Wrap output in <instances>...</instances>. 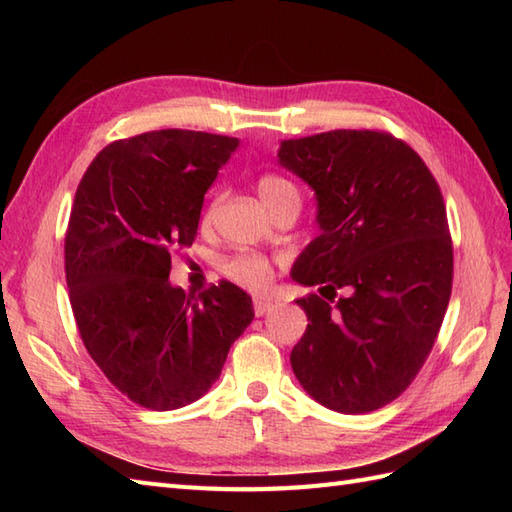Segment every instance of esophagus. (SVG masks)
I'll return each mask as SVG.
<instances>
[{
  "label": "esophagus",
  "instance_id": "obj_1",
  "mask_svg": "<svg viewBox=\"0 0 512 512\" xmlns=\"http://www.w3.org/2000/svg\"><path fill=\"white\" fill-rule=\"evenodd\" d=\"M273 308H277V301H273V299L259 297V299L253 301V310H255L257 317H264V314H268Z\"/></svg>",
  "mask_w": 512,
  "mask_h": 512
}]
</instances>
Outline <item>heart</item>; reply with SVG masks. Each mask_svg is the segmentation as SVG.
Segmentation results:
<instances>
[{
  "instance_id": "1",
  "label": "heart",
  "mask_w": 512,
  "mask_h": 512,
  "mask_svg": "<svg viewBox=\"0 0 512 512\" xmlns=\"http://www.w3.org/2000/svg\"><path fill=\"white\" fill-rule=\"evenodd\" d=\"M257 193L262 202L268 206V211L273 213L279 204L288 200H299V191L295 184L288 178L277 176V173H264L262 178L257 180ZM217 206L220 200H211L202 213V224H211L217 213ZM222 273L233 281L235 286L259 292L268 288L270 281H273V264L270 259L257 253H239L231 259H226L222 264Z\"/></svg>"
}]
</instances>
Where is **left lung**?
<instances>
[{"label":"left lung","instance_id":"left-lung-1","mask_svg":"<svg viewBox=\"0 0 512 512\" xmlns=\"http://www.w3.org/2000/svg\"><path fill=\"white\" fill-rule=\"evenodd\" d=\"M279 165L317 195L321 235L292 266L308 328L292 347L301 387L339 413L385 407L438 339L453 284V244L436 178L407 143L372 129L284 140ZM336 289L348 295L334 302Z\"/></svg>","mask_w":512,"mask_h":512}]
</instances>
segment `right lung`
Masks as SVG:
<instances>
[{"label":"right lung","mask_w":512,"mask_h":512,"mask_svg":"<svg viewBox=\"0 0 512 512\" xmlns=\"http://www.w3.org/2000/svg\"><path fill=\"white\" fill-rule=\"evenodd\" d=\"M239 140L160 129L107 145L85 171L65 233V279L85 350L136 405L180 409L222 374L253 301L222 281L171 286V253L193 244L204 193Z\"/></svg>","instance_id":"1"}]
</instances>
